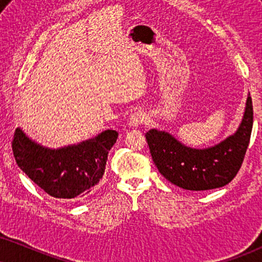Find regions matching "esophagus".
Instances as JSON below:
<instances>
[{"label": "esophagus", "mask_w": 262, "mask_h": 262, "mask_svg": "<svg viewBox=\"0 0 262 262\" xmlns=\"http://www.w3.org/2000/svg\"><path fill=\"white\" fill-rule=\"evenodd\" d=\"M147 121V116L144 114L143 112L138 111V112H135L134 114H132L130 118H128V126L130 127H137V126H140L142 124H144V122Z\"/></svg>", "instance_id": "34e87169"}]
</instances>
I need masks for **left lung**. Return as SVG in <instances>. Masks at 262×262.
<instances>
[{
	"mask_svg": "<svg viewBox=\"0 0 262 262\" xmlns=\"http://www.w3.org/2000/svg\"><path fill=\"white\" fill-rule=\"evenodd\" d=\"M253 128V102L248 95L239 127L215 146L196 149L187 147L165 131L151 128L146 134L151 158L167 181L188 190L220 188L239 171Z\"/></svg>",
	"mask_w": 262,
	"mask_h": 262,
	"instance_id": "1",
	"label": "left lung"
}]
</instances>
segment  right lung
I'll list each match as a JSON object with an SVG mask.
<instances>
[{
    "label": "right lung",
    "instance_id": "obj_1",
    "mask_svg": "<svg viewBox=\"0 0 262 262\" xmlns=\"http://www.w3.org/2000/svg\"><path fill=\"white\" fill-rule=\"evenodd\" d=\"M116 138L115 130H105L77 144L52 149L32 141L18 127L12 149L23 172L47 194L74 199L89 194L102 180Z\"/></svg>",
    "mask_w": 262,
    "mask_h": 262
}]
</instances>
